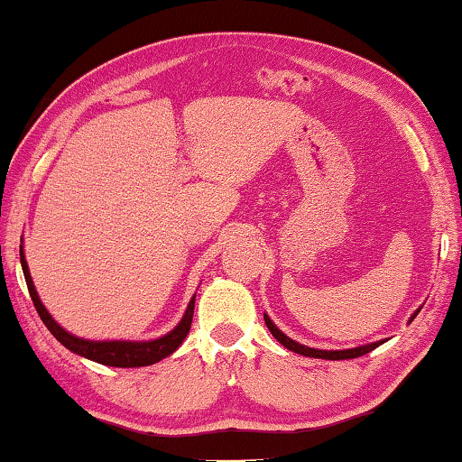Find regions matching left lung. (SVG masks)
<instances>
[{"mask_svg": "<svg viewBox=\"0 0 462 462\" xmlns=\"http://www.w3.org/2000/svg\"><path fill=\"white\" fill-rule=\"evenodd\" d=\"M420 310H416L414 311V316L411 318V321L416 318V313H419ZM265 318V324H267V328H269V332L273 334V337L277 339V342L280 344H283L287 350H291V352H295V354H301V356H308V358H324V360H350V358H358V356H364V354H368V352H372L374 347H378L380 344H384V339H382V342H374V344H366V346H360V347H352V350H332V352H328V350H316V347H308V346H301V344H298V342H293L291 337H287L285 334H282L280 329H277L275 326H273V321L269 319L267 316H263Z\"/></svg>", "mask_w": 462, "mask_h": 462, "instance_id": "1", "label": "left lung"}]
</instances>
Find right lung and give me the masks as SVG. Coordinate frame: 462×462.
Masks as SVG:
<instances>
[{"mask_svg": "<svg viewBox=\"0 0 462 462\" xmlns=\"http://www.w3.org/2000/svg\"><path fill=\"white\" fill-rule=\"evenodd\" d=\"M20 259H22V269H23V277L25 283H28V291L30 298L36 306L40 318L46 328L51 332L60 344L66 346L68 350H72L74 354H80L84 358L94 360L98 364H104V366H116V368H138V366H149V364L159 362L162 358H167L169 354H172L177 347L182 344V339L187 337L190 324H193V311H195V298L190 300L189 308L182 316L180 324L169 332L167 336H162L159 339H151V342H90V339H82L76 337L72 334H68L66 329L60 328L48 310L42 306V301L36 293V287H33L32 275L28 263H25L23 254L20 249Z\"/></svg>", "mask_w": 462, "mask_h": 462, "instance_id": "obj_1", "label": "right lung"}]
</instances>
